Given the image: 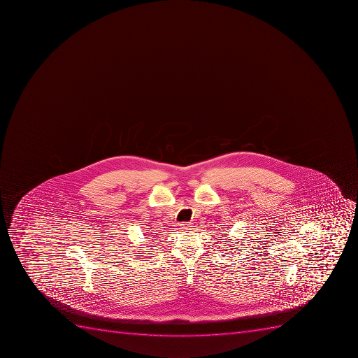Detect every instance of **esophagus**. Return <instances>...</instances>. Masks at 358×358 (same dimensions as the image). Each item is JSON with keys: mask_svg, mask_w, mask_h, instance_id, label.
<instances>
[{"mask_svg": "<svg viewBox=\"0 0 358 358\" xmlns=\"http://www.w3.org/2000/svg\"><path fill=\"white\" fill-rule=\"evenodd\" d=\"M180 229L183 230V231H186V230H192V229H194V226H192V223L183 222L180 224Z\"/></svg>", "mask_w": 358, "mask_h": 358, "instance_id": "34e87169", "label": "esophagus"}]
</instances>
